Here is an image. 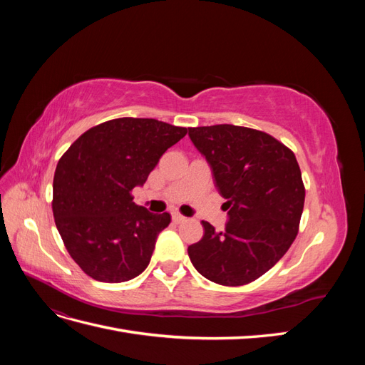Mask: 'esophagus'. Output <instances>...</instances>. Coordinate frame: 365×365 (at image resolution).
Masks as SVG:
<instances>
[{"label": "esophagus", "mask_w": 365, "mask_h": 365, "mask_svg": "<svg viewBox=\"0 0 365 365\" xmlns=\"http://www.w3.org/2000/svg\"><path fill=\"white\" fill-rule=\"evenodd\" d=\"M172 219H173L175 224H181V222H184V220H187V217L182 216L181 213H173V215H172Z\"/></svg>", "instance_id": "34e87169"}]
</instances>
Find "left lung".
I'll return each mask as SVG.
<instances>
[{
  "label": "left lung",
  "mask_w": 365,
  "mask_h": 365,
  "mask_svg": "<svg viewBox=\"0 0 365 365\" xmlns=\"http://www.w3.org/2000/svg\"><path fill=\"white\" fill-rule=\"evenodd\" d=\"M196 149L212 165L228 224L216 233L202 220V239L189 257L205 279L248 284L277 263L298 235L304 184L294 152L263 130L215 125L189 128Z\"/></svg>",
  "instance_id": "left-lung-1"
}]
</instances>
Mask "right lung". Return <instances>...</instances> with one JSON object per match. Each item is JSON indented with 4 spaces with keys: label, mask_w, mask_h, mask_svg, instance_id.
<instances>
[{
    "label": "right lung",
    "mask_w": 365,
    "mask_h": 365,
    "mask_svg": "<svg viewBox=\"0 0 365 365\" xmlns=\"http://www.w3.org/2000/svg\"><path fill=\"white\" fill-rule=\"evenodd\" d=\"M187 128L155 118L108 120L77 138L53 180V216L71 259L91 279L121 283L148 268L170 215L150 213L132 196Z\"/></svg>",
    "instance_id": "right-lung-1"
}]
</instances>
